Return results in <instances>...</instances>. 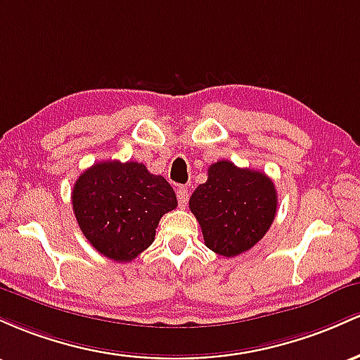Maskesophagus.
I'll use <instances>...</instances> for the list:
<instances>
[{
	"label": "esophagus",
	"instance_id": "34e87169",
	"mask_svg": "<svg viewBox=\"0 0 360 360\" xmlns=\"http://www.w3.org/2000/svg\"><path fill=\"white\" fill-rule=\"evenodd\" d=\"M176 197H179L180 207H185L188 202V191L185 187H179L176 188Z\"/></svg>",
	"mask_w": 360,
	"mask_h": 360
}]
</instances>
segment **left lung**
I'll use <instances>...</instances> for the list:
<instances>
[{
    "label": "left lung",
    "mask_w": 360,
    "mask_h": 360,
    "mask_svg": "<svg viewBox=\"0 0 360 360\" xmlns=\"http://www.w3.org/2000/svg\"><path fill=\"white\" fill-rule=\"evenodd\" d=\"M191 211L205 246L236 257L255 246L276 219L277 192L265 173L221 160L207 169V181L192 193Z\"/></svg>",
    "instance_id": "left-lung-1"
}]
</instances>
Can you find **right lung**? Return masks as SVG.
<instances>
[{
  "label": "right lung",
  "mask_w": 360,
  "mask_h": 360,
  "mask_svg": "<svg viewBox=\"0 0 360 360\" xmlns=\"http://www.w3.org/2000/svg\"><path fill=\"white\" fill-rule=\"evenodd\" d=\"M72 211L84 238L115 262H131L155 241L163 214L176 207L172 185L136 161H100L79 175Z\"/></svg>",
  "instance_id": "right-lung-1"
}]
</instances>
